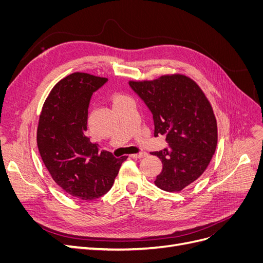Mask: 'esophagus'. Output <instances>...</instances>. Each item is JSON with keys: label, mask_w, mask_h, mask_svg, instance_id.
I'll return each mask as SVG.
<instances>
[{"label": "esophagus", "mask_w": 263, "mask_h": 263, "mask_svg": "<svg viewBox=\"0 0 263 263\" xmlns=\"http://www.w3.org/2000/svg\"><path fill=\"white\" fill-rule=\"evenodd\" d=\"M146 156H147V153H138V154H134V155H132V157H133V158H135V159L144 158V157H146Z\"/></svg>", "instance_id": "1"}]
</instances>
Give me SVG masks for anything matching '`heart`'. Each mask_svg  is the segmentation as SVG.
Listing matches in <instances>:
<instances>
[{"label":"heart","instance_id":"b5f03b06","mask_svg":"<svg viewBox=\"0 0 263 263\" xmlns=\"http://www.w3.org/2000/svg\"><path fill=\"white\" fill-rule=\"evenodd\" d=\"M123 99H125V97H123V95H116V97H115L114 100H113V103H114V102H117V101H121V100H123Z\"/></svg>","mask_w":263,"mask_h":263}]
</instances>
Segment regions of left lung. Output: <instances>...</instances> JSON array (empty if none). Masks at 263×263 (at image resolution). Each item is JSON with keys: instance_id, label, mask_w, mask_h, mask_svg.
<instances>
[{"instance_id": "left-lung-1", "label": "left lung", "mask_w": 263, "mask_h": 263, "mask_svg": "<svg viewBox=\"0 0 263 263\" xmlns=\"http://www.w3.org/2000/svg\"><path fill=\"white\" fill-rule=\"evenodd\" d=\"M128 83L153 114L155 136L165 135L169 144L151 154L162 162L156 185L181 191L202 176L216 150L217 124L210 102L192 79L182 74Z\"/></svg>"}]
</instances>
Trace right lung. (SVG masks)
<instances>
[{
	"mask_svg": "<svg viewBox=\"0 0 263 263\" xmlns=\"http://www.w3.org/2000/svg\"><path fill=\"white\" fill-rule=\"evenodd\" d=\"M106 78L74 72L46 99L37 128L38 150L57 184L72 197L92 201L107 193L127 157L115 158L86 136L92 94Z\"/></svg>",
	"mask_w": 263,
	"mask_h": 263,
	"instance_id": "add662e5",
	"label": "right lung"
}]
</instances>
